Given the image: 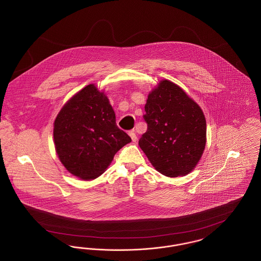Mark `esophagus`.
<instances>
[{"label":"esophagus","mask_w":261,"mask_h":261,"mask_svg":"<svg viewBox=\"0 0 261 261\" xmlns=\"http://www.w3.org/2000/svg\"><path fill=\"white\" fill-rule=\"evenodd\" d=\"M129 136L131 137V139H132V141H133V142H136L137 140H138L136 133H135V131H134V130L129 132Z\"/></svg>","instance_id":"34e87169"}]
</instances>
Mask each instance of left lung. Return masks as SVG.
I'll return each mask as SVG.
<instances>
[{
  "mask_svg": "<svg viewBox=\"0 0 261 261\" xmlns=\"http://www.w3.org/2000/svg\"><path fill=\"white\" fill-rule=\"evenodd\" d=\"M145 112L148 129L139 146L155 170L167 177L193 171L206 143V121L199 105L164 79L149 92Z\"/></svg>",
  "mask_w": 261,
  "mask_h": 261,
  "instance_id": "left-lung-1",
  "label": "left lung"
}]
</instances>
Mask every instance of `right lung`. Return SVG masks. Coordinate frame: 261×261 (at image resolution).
Wrapping results in <instances>:
<instances>
[{
  "label": "right lung",
  "mask_w": 261,
  "mask_h": 261,
  "mask_svg": "<svg viewBox=\"0 0 261 261\" xmlns=\"http://www.w3.org/2000/svg\"><path fill=\"white\" fill-rule=\"evenodd\" d=\"M130 142L116 125L110 99L94 84L68 99L54 122L60 161L69 173L83 180L103 173L115 153Z\"/></svg>",
  "instance_id": "1"
}]
</instances>
